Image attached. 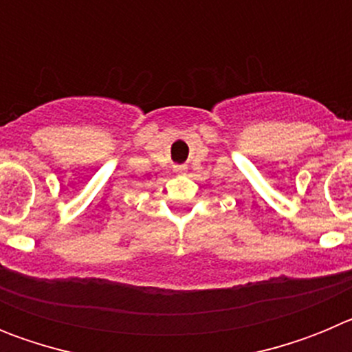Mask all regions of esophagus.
Segmentation results:
<instances>
[{
    "label": "esophagus",
    "mask_w": 352,
    "mask_h": 352,
    "mask_svg": "<svg viewBox=\"0 0 352 352\" xmlns=\"http://www.w3.org/2000/svg\"><path fill=\"white\" fill-rule=\"evenodd\" d=\"M174 173L185 174L186 173V166H174Z\"/></svg>",
    "instance_id": "1"
}]
</instances>
